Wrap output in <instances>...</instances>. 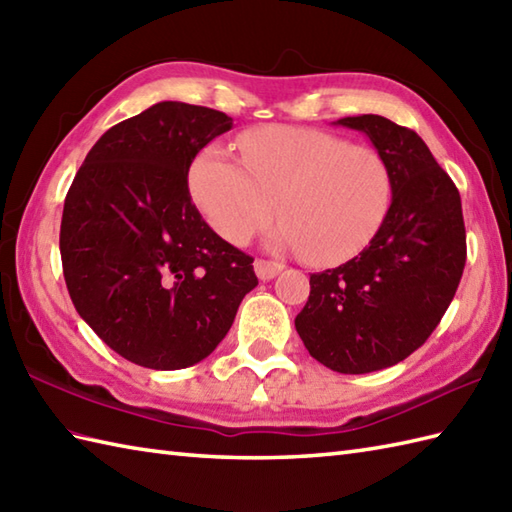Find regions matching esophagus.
I'll return each mask as SVG.
<instances>
[{"label":"esophagus","instance_id":"1","mask_svg":"<svg viewBox=\"0 0 512 512\" xmlns=\"http://www.w3.org/2000/svg\"><path fill=\"white\" fill-rule=\"evenodd\" d=\"M281 270H284V264L268 262V259H255V273H257V277L262 279V281H268V279L277 277Z\"/></svg>","mask_w":512,"mask_h":512}]
</instances>
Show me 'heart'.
<instances>
[{"label":"heart","instance_id":"1","mask_svg":"<svg viewBox=\"0 0 512 512\" xmlns=\"http://www.w3.org/2000/svg\"><path fill=\"white\" fill-rule=\"evenodd\" d=\"M193 200L213 231L246 244L273 220L277 246L303 250L310 264L356 257L383 226L391 173L374 147L308 127L270 125L239 138V162L211 145L193 160Z\"/></svg>","mask_w":512,"mask_h":512}]
</instances>
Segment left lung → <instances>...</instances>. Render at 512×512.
Segmentation results:
<instances>
[{"mask_svg": "<svg viewBox=\"0 0 512 512\" xmlns=\"http://www.w3.org/2000/svg\"><path fill=\"white\" fill-rule=\"evenodd\" d=\"M334 125L363 132L391 173V204L369 246L310 275L295 328L312 358L341 374H369L416 352L447 312L466 264L458 187L413 129L385 116Z\"/></svg>", "mask_w": 512, "mask_h": 512, "instance_id": "8db88e82", "label": "left lung"}]
</instances>
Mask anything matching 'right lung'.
Here are the masks:
<instances>
[{"label": "right lung", "mask_w": 512, "mask_h": 512, "mask_svg": "<svg viewBox=\"0 0 512 512\" xmlns=\"http://www.w3.org/2000/svg\"><path fill=\"white\" fill-rule=\"evenodd\" d=\"M233 118L162 101L96 140L65 195L63 277L76 312L127 361L182 369L209 356L257 286L253 257L202 220L198 151Z\"/></svg>", "instance_id": "1"}]
</instances>
